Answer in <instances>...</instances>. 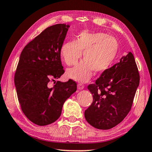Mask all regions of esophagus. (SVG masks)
I'll list each match as a JSON object with an SVG mask.
<instances>
[{
  "mask_svg": "<svg viewBox=\"0 0 152 152\" xmlns=\"http://www.w3.org/2000/svg\"><path fill=\"white\" fill-rule=\"evenodd\" d=\"M84 88V85L83 84L78 83V89L82 90V89H83Z\"/></svg>",
  "mask_w": 152,
  "mask_h": 152,
  "instance_id": "obj_1",
  "label": "esophagus"
}]
</instances>
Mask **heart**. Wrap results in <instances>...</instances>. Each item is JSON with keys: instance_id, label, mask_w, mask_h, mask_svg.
Listing matches in <instances>:
<instances>
[{"instance_id": "1", "label": "heart", "mask_w": 152, "mask_h": 152, "mask_svg": "<svg viewBox=\"0 0 152 152\" xmlns=\"http://www.w3.org/2000/svg\"><path fill=\"white\" fill-rule=\"evenodd\" d=\"M119 44L114 37L106 33H82L75 42H66L61 46V58L66 65L76 64L82 56L83 58L67 75L78 82H87L93 71L102 73L111 66L117 55Z\"/></svg>"}]
</instances>
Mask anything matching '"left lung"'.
I'll list each match as a JSON object with an SVG mask.
<instances>
[{"instance_id": "obj_1", "label": "left lung", "mask_w": 152, "mask_h": 152, "mask_svg": "<svg viewBox=\"0 0 152 152\" xmlns=\"http://www.w3.org/2000/svg\"><path fill=\"white\" fill-rule=\"evenodd\" d=\"M140 79L134 56L128 52L88 86L93 101L84 111L86 121L103 130L119 124L132 109Z\"/></svg>"}]
</instances>
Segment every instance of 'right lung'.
I'll use <instances>...</instances> for the list:
<instances>
[{
  "label": "right lung",
  "instance_id": "right-lung-1",
  "mask_svg": "<svg viewBox=\"0 0 152 152\" xmlns=\"http://www.w3.org/2000/svg\"><path fill=\"white\" fill-rule=\"evenodd\" d=\"M69 27L56 24L46 28L20 53L14 78L18 100L24 115L37 125L55 122L64 102L76 91V82L72 79L50 85L65 72L60 50Z\"/></svg>",
  "mask_w": 152,
  "mask_h": 152
}]
</instances>
